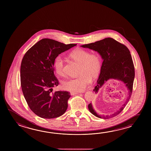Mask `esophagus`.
Masks as SVG:
<instances>
[{
  "instance_id": "1",
  "label": "esophagus",
  "mask_w": 151,
  "mask_h": 151,
  "mask_svg": "<svg viewBox=\"0 0 151 151\" xmlns=\"http://www.w3.org/2000/svg\"><path fill=\"white\" fill-rule=\"evenodd\" d=\"M79 93H80V92H71L70 94H71V96H74V95H76V94H79Z\"/></svg>"
}]
</instances>
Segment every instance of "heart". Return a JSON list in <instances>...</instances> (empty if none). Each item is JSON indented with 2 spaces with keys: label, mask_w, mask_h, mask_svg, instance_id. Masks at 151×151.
I'll list each match as a JSON object with an SVG mask.
<instances>
[{
  "label": "heart",
  "mask_w": 151,
  "mask_h": 151,
  "mask_svg": "<svg viewBox=\"0 0 151 151\" xmlns=\"http://www.w3.org/2000/svg\"><path fill=\"white\" fill-rule=\"evenodd\" d=\"M70 56L80 64L79 76L65 80L63 83V87L71 92H82L90 84L91 78L95 79L99 76L101 69V58L99 55L91 54L90 52L83 49L74 50ZM54 66L59 75L64 74V60L60 55L55 58Z\"/></svg>",
  "instance_id": "heart-1"
}]
</instances>
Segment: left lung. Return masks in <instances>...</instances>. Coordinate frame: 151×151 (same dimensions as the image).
<instances>
[{"label": "left lung", "instance_id": "1", "mask_svg": "<svg viewBox=\"0 0 151 151\" xmlns=\"http://www.w3.org/2000/svg\"><path fill=\"white\" fill-rule=\"evenodd\" d=\"M81 46L97 52L103 59L99 76L93 90L96 94L109 80H118L125 85L127 91V96L125 103L116 112L110 115H101L93 109L92 103L88 105L90 112L99 118L109 119L114 117L124 109L131 96L135 73L130 52L126 46L111 38H106Z\"/></svg>", "mask_w": 151, "mask_h": 151}]
</instances>
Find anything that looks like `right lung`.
Segmentation results:
<instances>
[{
	"label": "right lung",
	"mask_w": 151,
	"mask_h": 151,
	"mask_svg": "<svg viewBox=\"0 0 151 151\" xmlns=\"http://www.w3.org/2000/svg\"><path fill=\"white\" fill-rule=\"evenodd\" d=\"M76 46L42 39L26 52L20 66L23 94L29 107L37 116L52 119L62 116L68 109L70 93L55 91L59 81L54 74L55 58Z\"/></svg>",
	"instance_id": "obj_1"
}]
</instances>
